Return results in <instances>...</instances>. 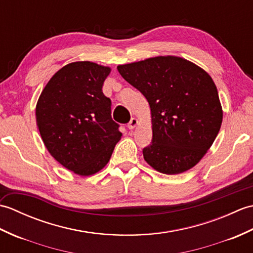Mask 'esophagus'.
I'll list each match as a JSON object with an SVG mask.
<instances>
[{
    "label": "esophagus",
    "mask_w": 253,
    "mask_h": 253,
    "mask_svg": "<svg viewBox=\"0 0 253 253\" xmlns=\"http://www.w3.org/2000/svg\"><path fill=\"white\" fill-rule=\"evenodd\" d=\"M137 124H138V121H137V118H135V117H132L131 120H130V122L128 123V128H129V129H133V128H135L136 126H137Z\"/></svg>",
    "instance_id": "esophagus-1"
}]
</instances>
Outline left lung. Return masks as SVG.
I'll return each mask as SVG.
<instances>
[{
	"instance_id": "left-lung-1",
	"label": "left lung",
	"mask_w": 253,
	"mask_h": 253,
	"mask_svg": "<svg viewBox=\"0 0 253 253\" xmlns=\"http://www.w3.org/2000/svg\"><path fill=\"white\" fill-rule=\"evenodd\" d=\"M117 71L151 109L152 142L142 150L147 163L168 175L193 168L215 140L223 120L210 75L177 56L125 64Z\"/></svg>"
}]
</instances>
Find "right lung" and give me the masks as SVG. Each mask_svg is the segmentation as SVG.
Segmentation results:
<instances>
[{
  "mask_svg": "<svg viewBox=\"0 0 253 253\" xmlns=\"http://www.w3.org/2000/svg\"><path fill=\"white\" fill-rule=\"evenodd\" d=\"M110 72L91 62L68 64L53 75L37 103V125L47 151L80 176L103 169L122 137L111 99L102 91Z\"/></svg>",
  "mask_w": 253,
  "mask_h": 253,
  "instance_id": "right-lung-1",
  "label": "right lung"
}]
</instances>
